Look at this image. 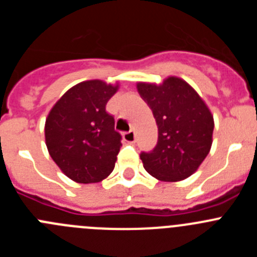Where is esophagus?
<instances>
[{"label": "esophagus", "mask_w": 257, "mask_h": 257, "mask_svg": "<svg viewBox=\"0 0 257 257\" xmlns=\"http://www.w3.org/2000/svg\"><path fill=\"white\" fill-rule=\"evenodd\" d=\"M123 140L127 143H135V133L133 130L123 134Z\"/></svg>", "instance_id": "1"}]
</instances>
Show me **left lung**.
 I'll return each instance as SVG.
<instances>
[{
	"instance_id": "left-lung-1",
	"label": "left lung",
	"mask_w": 257,
	"mask_h": 257,
	"mask_svg": "<svg viewBox=\"0 0 257 257\" xmlns=\"http://www.w3.org/2000/svg\"><path fill=\"white\" fill-rule=\"evenodd\" d=\"M138 91L158 126V142L143 152L144 169L161 181H180L197 171L212 145L213 117L189 83L169 77L161 85L139 82Z\"/></svg>"
}]
</instances>
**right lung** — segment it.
<instances>
[{
  "instance_id": "1",
  "label": "right lung",
  "mask_w": 257,
  "mask_h": 257,
  "mask_svg": "<svg viewBox=\"0 0 257 257\" xmlns=\"http://www.w3.org/2000/svg\"><path fill=\"white\" fill-rule=\"evenodd\" d=\"M118 85L91 79L69 88L50 110L45 139L50 156L68 178L79 184L99 183L113 171L121 134L105 110Z\"/></svg>"
}]
</instances>
